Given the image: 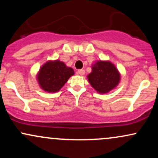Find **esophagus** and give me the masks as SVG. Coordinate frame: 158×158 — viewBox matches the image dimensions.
Returning <instances> with one entry per match:
<instances>
[{"instance_id":"obj_1","label":"esophagus","mask_w":158,"mask_h":158,"mask_svg":"<svg viewBox=\"0 0 158 158\" xmlns=\"http://www.w3.org/2000/svg\"><path fill=\"white\" fill-rule=\"evenodd\" d=\"M85 70H83V69H81V70H79L77 71V73L79 74L80 76H83L85 74Z\"/></svg>"}]
</instances>
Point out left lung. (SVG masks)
<instances>
[{
	"mask_svg": "<svg viewBox=\"0 0 158 158\" xmlns=\"http://www.w3.org/2000/svg\"><path fill=\"white\" fill-rule=\"evenodd\" d=\"M88 81L98 93L106 94L119 84L120 75L117 68L108 61H97L88 76Z\"/></svg>",
	"mask_w": 158,
	"mask_h": 158,
	"instance_id": "8db88e82",
	"label": "left lung"
}]
</instances>
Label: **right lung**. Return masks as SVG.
I'll use <instances>...</instances> for the list:
<instances>
[{
    "instance_id": "1",
    "label": "right lung",
    "mask_w": 158,
    "mask_h": 158,
    "mask_svg": "<svg viewBox=\"0 0 158 158\" xmlns=\"http://www.w3.org/2000/svg\"><path fill=\"white\" fill-rule=\"evenodd\" d=\"M73 74V69L68 68L62 61H49L40 69L37 79L43 90L54 93L59 91Z\"/></svg>"
}]
</instances>
